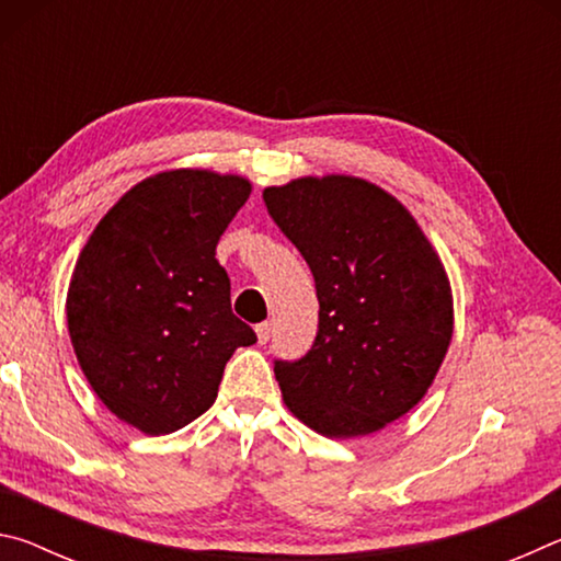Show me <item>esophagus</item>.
I'll use <instances>...</instances> for the list:
<instances>
[{
    "mask_svg": "<svg viewBox=\"0 0 561 561\" xmlns=\"http://www.w3.org/2000/svg\"><path fill=\"white\" fill-rule=\"evenodd\" d=\"M254 334H257L260 344H267L270 336H272V324H270V321H262V324L254 327Z\"/></svg>",
    "mask_w": 561,
    "mask_h": 561,
    "instance_id": "obj_1",
    "label": "esophagus"
}]
</instances>
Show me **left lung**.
Listing matches in <instances>:
<instances>
[{
  "instance_id": "8db88e82",
  "label": "left lung",
  "mask_w": 561,
  "mask_h": 561,
  "mask_svg": "<svg viewBox=\"0 0 561 561\" xmlns=\"http://www.w3.org/2000/svg\"><path fill=\"white\" fill-rule=\"evenodd\" d=\"M264 203L317 282L311 351L277 360L282 398L327 438L371 435L423 401L453 339L440 254L408 213L356 175H304L264 187Z\"/></svg>"
}]
</instances>
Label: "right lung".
Masks as SVG:
<instances>
[{
	"instance_id": "right-lung-1",
	"label": "right lung",
	"mask_w": 561,
	"mask_h": 561,
	"mask_svg": "<svg viewBox=\"0 0 561 561\" xmlns=\"http://www.w3.org/2000/svg\"><path fill=\"white\" fill-rule=\"evenodd\" d=\"M252 183L173 168L133 185L93 227L66 294L73 354L108 411L168 435L215 403L225 364L257 341L215 260Z\"/></svg>"
}]
</instances>
